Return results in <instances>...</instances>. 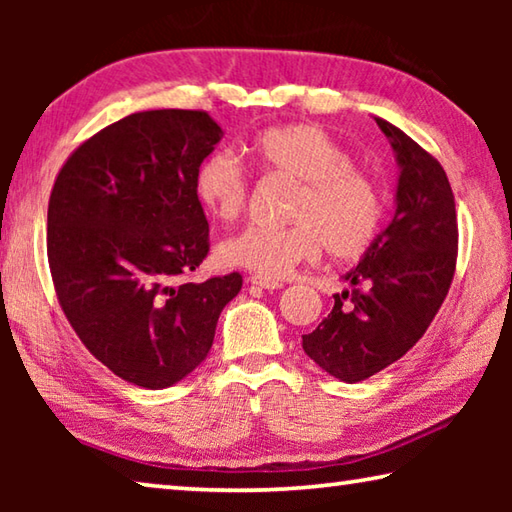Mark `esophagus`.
I'll use <instances>...</instances> for the list:
<instances>
[{"label": "esophagus", "mask_w": 512, "mask_h": 512, "mask_svg": "<svg viewBox=\"0 0 512 512\" xmlns=\"http://www.w3.org/2000/svg\"><path fill=\"white\" fill-rule=\"evenodd\" d=\"M248 282L253 284V287L268 289V291L282 289V282H280V280H273V277H264V275H250V277H248Z\"/></svg>", "instance_id": "1"}]
</instances>
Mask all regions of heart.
Wrapping results in <instances>:
<instances>
[{"instance_id":"b5f03b06","label":"heart","mask_w":512,"mask_h":512,"mask_svg":"<svg viewBox=\"0 0 512 512\" xmlns=\"http://www.w3.org/2000/svg\"><path fill=\"white\" fill-rule=\"evenodd\" d=\"M250 153L266 173L298 183L282 228L248 225L221 241L225 266L248 268L264 277H284L323 250L334 259L368 253L384 221L379 189L354 167L350 151L314 124L273 126L259 133ZM194 192L219 221L244 214L250 194L246 164L235 153L214 151L196 171Z\"/></svg>"}]
</instances>
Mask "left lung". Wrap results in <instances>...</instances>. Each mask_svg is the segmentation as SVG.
I'll use <instances>...</instances> for the list:
<instances>
[{"mask_svg":"<svg viewBox=\"0 0 512 512\" xmlns=\"http://www.w3.org/2000/svg\"><path fill=\"white\" fill-rule=\"evenodd\" d=\"M400 164L395 216L361 262L345 273L352 291L334 307L302 350L329 375L363 381L402 359L427 332L452 287L458 221L447 173L400 128L375 117Z\"/></svg>","mask_w":512,"mask_h":512,"instance_id":"8db88e82","label":"left lung"}]
</instances>
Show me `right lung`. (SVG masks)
Wrapping results in <instances>:
<instances>
[{"label":"right lung","instance_id":"obj_1","mask_svg":"<svg viewBox=\"0 0 512 512\" xmlns=\"http://www.w3.org/2000/svg\"><path fill=\"white\" fill-rule=\"evenodd\" d=\"M221 137L203 110L135 112L69 155L49 196V271L69 325L103 366L151 391L201 366L244 282H178L210 253L194 180Z\"/></svg>","mask_w":512,"mask_h":512}]
</instances>
